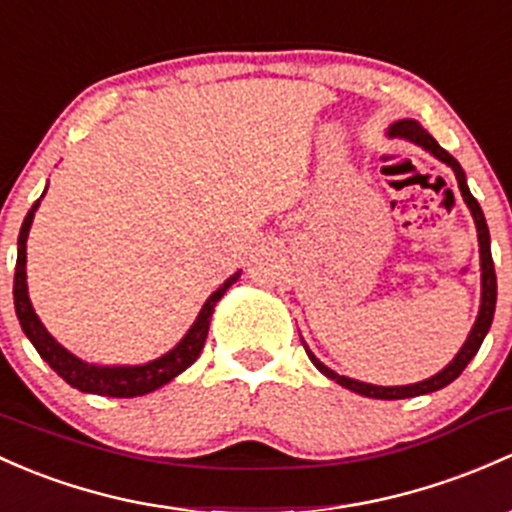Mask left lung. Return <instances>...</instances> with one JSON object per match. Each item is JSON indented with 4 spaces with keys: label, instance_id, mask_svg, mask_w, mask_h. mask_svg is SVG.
<instances>
[{
    "label": "left lung",
    "instance_id": "8db88e82",
    "mask_svg": "<svg viewBox=\"0 0 512 512\" xmlns=\"http://www.w3.org/2000/svg\"><path fill=\"white\" fill-rule=\"evenodd\" d=\"M387 137L407 139V142L422 147L424 152L432 154L434 159L441 161V164L449 166V169L454 171L456 181H459L461 196H464V203L469 206V211L473 215V223H476L478 255H481V306H478L476 321H473V326H471L469 336H466L464 346H461L459 353L451 358V363L444 365V368H441L437 375H432V378L419 380V383H412V385H392V387L370 385V383H360V380L346 378V375H338L336 370L328 368V365L321 363V360L309 351V346L304 343V338H301V343H304L306 355L311 358V363H314L316 368H319L321 373L326 375V378L336 380L338 385L348 387V390L358 392V395H363V397H375V400H405V397H417V395H427V392L441 390V387L454 383V380L459 378L461 373H464V368L471 363L473 355L478 353V348H481V343H483V338H486L488 328H491V324H493V314H496L498 284H496V267H493L491 233H488L486 215H483L481 206H478V201L473 198V193L469 191V184H466V174H464V169H461L459 161L451 157L446 149H441L437 144V139H434L432 134L427 132V129H424L422 125H419V122H414V120L392 122V125L387 127Z\"/></svg>",
    "mask_w": 512,
    "mask_h": 512
}]
</instances>
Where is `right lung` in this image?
I'll return each mask as SVG.
<instances>
[{
  "instance_id": "1",
  "label": "right lung",
  "mask_w": 512,
  "mask_h": 512,
  "mask_svg": "<svg viewBox=\"0 0 512 512\" xmlns=\"http://www.w3.org/2000/svg\"><path fill=\"white\" fill-rule=\"evenodd\" d=\"M46 196V191L41 193V198ZM41 198L31 206V211L26 213L24 223L19 230V242H16V270H14V309L19 316L21 331L26 333L39 355L66 380L68 385L75 387L80 392H93V395H105V397H139L147 395V392L159 390L166 383L181 375L188 365H193V360L198 358L203 351V343H206L208 328H211V316L215 311V304L223 299V294L233 287L240 279L242 270L230 274L223 284L206 299V304L198 311L196 321L191 328L184 333L179 343H176L171 351H166L159 358L149 360V363L139 365H98L88 363V360L73 355L68 348H63L56 338L48 333V328L41 324V319L36 316L34 306L29 299V284H26V240H29L31 223H34V213L39 211Z\"/></svg>"
}]
</instances>
